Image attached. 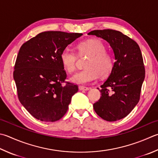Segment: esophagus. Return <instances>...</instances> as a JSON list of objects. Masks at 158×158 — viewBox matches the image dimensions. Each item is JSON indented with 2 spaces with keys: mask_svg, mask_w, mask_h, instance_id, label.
Listing matches in <instances>:
<instances>
[{
  "mask_svg": "<svg viewBox=\"0 0 158 158\" xmlns=\"http://www.w3.org/2000/svg\"><path fill=\"white\" fill-rule=\"evenodd\" d=\"M79 89L80 91H88L89 88L87 87H83V86H80Z\"/></svg>",
  "mask_w": 158,
  "mask_h": 158,
  "instance_id": "1",
  "label": "esophagus"
}]
</instances>
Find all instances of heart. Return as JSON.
I'll use <instances>...</instances> for the list:
<instances>
[{
	"mask_svg": "<svg viewBox=\"0 0 158 158\" xmlns=\"http://www.w3.org/2000/svg\"><path fill=\"white\" fill-rule=\"evenodd\" d=\"M76 49L80 56L87 55L89 58L85 67L71 78L76 84H88L97 80L98 76L106 78L114 69V59L109 53L106 52V47L102 42L97 39H89L77 44ZM60 60L64 69L71 73L76 69L77 55L70 49L62 51Z\"/></svg>",
	"mask_w": 158,
	"mask_h": 158,
	"instance_id": "b5f03b06",
	"label": "heart"
}]
</instances>
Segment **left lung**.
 <instances>
[{
	"mask_svg": "<svg viewBox=\"0 0 158 158\" xmlns=\"http://www.w3.org/2000/svg\"><path fill=\"white\" fill-rule=\"evenodd\" d=\"M88 34L107 41L115 60L111 74L100 86L102 96L94 104V111L105 120H120L130 114L139 100L145 78L141 50L135 41L119 31L94 30Z\"/></svg>",
	"mask_w": 158,
	"mask_h": 158,
	"instance_id": "obj_1",
	"label": "left lung"
}]
</instances>
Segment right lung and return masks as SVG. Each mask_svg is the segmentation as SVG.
I'll return each mask as SVG.
<instances>
[{
    "label": "right lung",
    "mask_w": 158,
    "mask_h": 158,
    "mask_svg": "<svg viewBox=\"0 0 158 158\" xmlns=\"http://www.w3.org/2000/svg\"><path fill=\"white\" fill-rule=\"evenodd\" d=\"M79 33L44 31L20 47L14 66V79L19 101L33 117L55 122L66 114L78 85L65 82L67 73L60 55ZM65 83V84H63Z\"/></svg>",
    "instance_id": "right-lung-1"
}]
</instances>
